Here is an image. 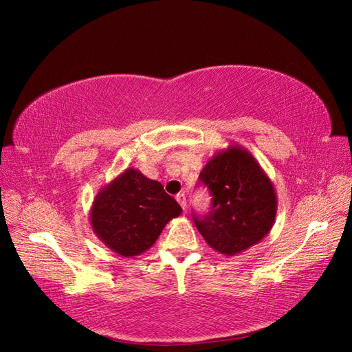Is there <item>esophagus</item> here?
<instances>
[{
    "instance_id": "34e87169",
    "label": "esophagus",
    "mask_w": 352,
    "mask_h": 352,
    "mask_svg": "<svg viewBox=\"0 0 352 352\" xmlns=\"http://www.w3.org/2000/svg\"><path fill=\"white\" fill-rule=\"evenodd\" d=\"M175 199H177V203L180 204L182 208L184 210V208H186V195H184V193H178V195L175 197Z\"/></svg>"
}]
</instances>
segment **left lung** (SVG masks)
<instances>
[{
	"label": "left lung",
	"instance_id": "1",
	"mask_svg": "<svg viewBox=\"0 0 352 352\" xmlns=\"http://www.w3.org/2000/svg\"><path fill=\"white\" fill-rule=\"evenodd\" d=\"M212 193V212L195 226L223 256H236L269 234L276 216L271 178L248 149L230 145L216 153L199 174Z\"/></svg>",
	"mask_w": 352,
	"mask_h": 352
}]
</instances>
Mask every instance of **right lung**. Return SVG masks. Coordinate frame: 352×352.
<instances>
[{
  "label": "right lung",
  "instance_id": "obj_1",
  "mask_svg": "<svg viewBox=\"0 0 352 352\" xmlns=\"http://www.w3.org/2000/svg\"><path fill=\"white\" fill-rule=\"evenodd\" d=\"M182 212L159 182L126 168L96 193L89 219L107 248L134 257L151 248L166 223Z\"/></svg>",
  "mask_w": 352,
  "mask_h": 352
}]
</instances>
